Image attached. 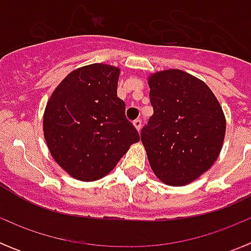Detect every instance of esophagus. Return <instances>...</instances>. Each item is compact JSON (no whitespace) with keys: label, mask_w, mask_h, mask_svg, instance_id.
I'll return each instance as SVG.
<instances>
[{"label":"esophagus","mask_w":251,"mask_h":251,"mask_svg":"<svg viewBox=\"0 0 251 251\" xmlns=\"http://www.w3.org/2000/svg\"><path fill=\"white\" fill-rule=\"evenodd\" d=\"M133 126L137 128V130H141V127H142L141 119H136V121H133Z\"/></svg>","instance_id":"1"}]
</instances>
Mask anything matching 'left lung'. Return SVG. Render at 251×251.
I'll list each match as a JSON object with an SVG mask.
<instances>
[{"instance_id":"left-lung-1","label":"left lung","mask_w":251,"mask_h":251,"mask_svg":"<svg viewBox=\"0 0 251 251\" xmlns=\"http://www.w3.org/2000/svg\"><path fill=\"white\" fill-rule=\"evenodd\" d=\"M148 84L153 115L142 128V143L162 182L185 186L220 154L225 115L211 89L182 70L152 74Z\"/></svg>"}]
</instances>
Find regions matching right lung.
<instances>
[{"instance_id":"obj_1","label":"right lung","mask_w":251,"mask_h":251,"mask_svg":"<svg viewBox=\"0 0 251 251\" xmlns=\"http://www.w3.org/2000/svg\"><path fill=\"white\" fill-rule=\"evenodd\" d=\"M119 69L92 64L72 72L46 104L44 136L57 165L80 181L108 175L139 141L118 98Z\"/></svg>"}]
</instances>
